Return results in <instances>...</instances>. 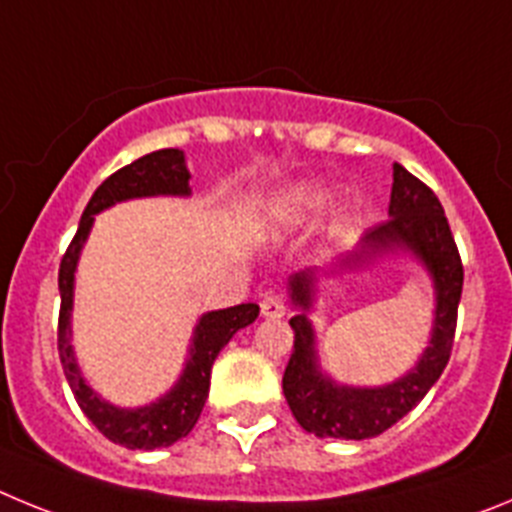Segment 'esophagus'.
Segmentation results:
<instances>
[{"mask_svg": "<svg viewBox=\"0 0 512 512\" xmlns=\"http://www.w3.org/2000/svg\"><path fill=\"white\" fill-rule=\"evenodd\" d=\"M284 312H287V300H284V295H279V292H266V295L261 297V315H264V318H282Z\"/></svg>", "mask_w": 512, "mask_h": 512, "instance_id": "obj_1", "label": "esophagus"}]
</instances>
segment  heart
<instances>
[{"label":"heart","instance_id":"b5f03b06","mask_svg":"<svg viewBox=\"0 0 512 512\" xmlns=\"http://www.w3.org/2000/svg\"><path fill=\"white\" fill-rule=\"evenodd\" d=\"M312 207H315V197H312L310 192H305V189H297V192H292L287 197L284 210H287L289 217H300L305 215L307 210H312Z\"/></svg>","mask_w":512,"mask_h":512}]
</instances>
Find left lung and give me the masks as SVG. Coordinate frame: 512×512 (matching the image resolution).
<instances>
[{
  "label": "left lung",
  "instance_id": "1",
  "mask_svg": "<svg viewBox=\"0 0 512 512\" xmlns=\"http://www.w3.org/2000/svg\"><path fill=\"white\" fill-rule=\"evenodd\" d=\"M392 182L390 217L361 238V251L348 253L343 261H354L364 253L384 251L390 246H408L418 253L431 271L436 284V325H433L431 346L425 348L408 377L400 382L377 387V390H354L336 387L318 372L312 328L305 315L289 320L295 330V348L284 369V397L297 423L305 431L325 438H372L402 420L428 395L451 359V346L456 336L461 287H464V266L459 248L451 235L449 220L441 202L428 184L395 164ZM310 274H297L292 279V300L310 307Z\"/></svg>",
  "mask_w": 512,
  "mask_h": 512
}]
</instances>
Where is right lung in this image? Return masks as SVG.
<instances>
[{
    "instance_id": "obj_1",
    "label": "right lung",
    "mask_w": 512,
    "mask_h": 512,
    "mask_svg": "<svg viewBox=\"0 0 512 512\" xmlns=\"http://www.w3.org/2000/svg\"><path fill=\"white\" fill-rule=\"evenodd\" d=\"M148 194H189V171L184 166V156L176 148H161V151L146 153L133 164L122 166L115 174L107 176L92 194L87 210L81 215L79 230L74 241L69 243L58 269V289H61V312H58V356H61L63 374L69 379L79 408L99 428L104 438L112 443L128 446V449H164L179 438L187 436L205 408L207 392H210L212 361L217 359L220 348L233 338L235 330L246 328L256 320L259 305L243 302V305L228 307V310L207 312L194 330L192 356L187 361L182 379L174 390L148 408L120 410L99 400L89 390L79 369H76L74 354L69 343V312L74 300V269L79 259L81 243L87 241L92 220L99 210L115 205L130 197H148Z\"/></svg>"
}]
</instances>
